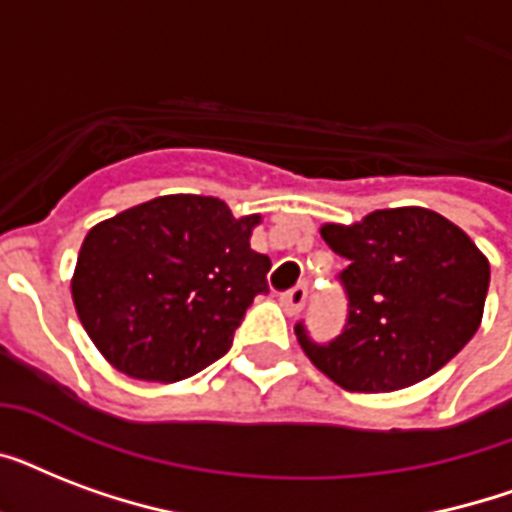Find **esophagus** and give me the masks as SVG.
<instances>
[{"label":"esophagus","instance_id":"1","mask_svg":"<svg viewBox=\"0 0 512 512\" xmlns=\"http://www.w3.org/2000/svg\"><path fill=\"white\" fill-rule=\"evenodd\" d=\"M305 300H308V289L305 287H295L281 295V305H284V311H287L289 316H297V313L303 311Z\"/></svg>","mask_w":512,"mask_h":512}]
</instances>
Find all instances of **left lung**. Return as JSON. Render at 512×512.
Here are the masks:
<instances>
[{
	"label": "left lung",
	"mask_w": 512,
	"mask_h": 512,
	"mask_svg": "<svg viewBox=\"0 0 512 512\" xmlns=\"http://www.w3.org/2000/svg\"><path fill=\"white\" fill-rule=\"evenodd\" d=\"M321 236L348 265L337 273L348 316L340 335L297 340L313 366L350 393H390L436 374L476 335L489 263L468 233L422 207L377 209Z\"/></svg>",
	"instance_id": "left-lung-1"
}]
</instances>
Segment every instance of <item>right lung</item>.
<instances>
[{
    "label": "right lung",
    "mask_w": 512,
    "mask_h": 512,
    "mask_svg": "<svg viewBox=\"0 0 512 512\" xmlns=\"http://www.w3.org/2000/svg\"><path fill=\"white\" fill-rule=\"evenodd\" d=\"M260 217H236L215 196L172 193L95 225L71 295L95 348L119 372L177 382L233 345L271 260L249 247Z\"/></svg>",
    "instance_id": "1"
}]
</instances>
